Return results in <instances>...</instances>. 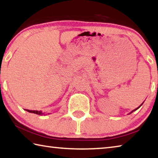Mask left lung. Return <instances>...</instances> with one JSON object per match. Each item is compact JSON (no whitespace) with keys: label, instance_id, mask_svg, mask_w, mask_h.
<instances>
[{"label":"left lung","instance_id":"obj_1","mask_svg":"<svg viewBox=\"0 0 158 158\" xmlns=\"http://www.w3.org/2000/svg\"><path fill=\"white\" fill-rule=\"evenodd\" d=\"M143 103H144V102H143ZM143 103H142V104H141V105H140V106H139V107H137V108H135V110H132V111H131V113H129V114H131V113H133V112H134V111H135V110H137V109H138V108H139V107H140V106H142V104H143Z\"/></svg>","mask_w":158,"mask_h":158}]
</instances>
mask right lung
Returning a JSON list of instances; mask_svg holds the SVG:
<instances>
[{"instance_id": "add662e5", "label": "right lung", "mask_w": 158, "mask_h": 158, "mask_svg": "<svg viewBox=\"0 0 158 158\" xmlns=\"http://www.w3.org/2000/svg\"><path fill=\"white\" fill-rule=\"evenodd\" d=\"M25 110H27V112H29V113H35V114H39V115H42V114H44L45 113H43L42 111H38V110H27V109H26Z\"/></svg>"}]
</instances>
